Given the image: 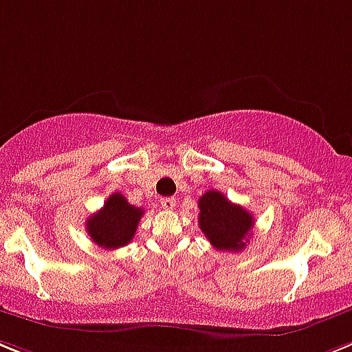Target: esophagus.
Instances as JSON below:
<instances>
[{"label": "esophagus", "mask_w": 352, "mask_h": 352, "mask_svg": "<svg viewBox=\"0 0 352 352\" xmlns=\"http://www.w3.org/2000/svg\"><path fill=\"white\" fill-rule=\"evenodd\" d=\"M161 208L164 209V211H171V209L175 208V199H171V197L161 199Z\"/></svg>", "instance_id": "1"}]
</instances>
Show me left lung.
Masks as SVG:
<instances>
[{"mask_svg": "<svg viewBox=\"0 0 352 352\" xmlns=\"http://www.w3.org/2000/svg\"><path fill=\"white\" fill-rule=\"evenodd\" d=\"M199 226L217 250H243L254 227L247 209L232 204L221 191L209 190L199 199Z\"/></svg>", "mask_w": 352, "mask_h": 352, "instance_id": "8db88e82", "label": "left lung"}]
</instances>
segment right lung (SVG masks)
Returning a JSON list of instances; mask_svg holds the SVG:
<instances>
[{"label":"right lung","mask_w":352,"mask_h":352,"mask_svg":"<svg viewBox=\"0 0 352 352\" xmlns=\"http://www.w3.org/2000/svg\"><path fill=\"white\" fill-rule=\"evenodd\" d=\"M144 211L134 208L121 193H112L103 208L87 218L85 229L102 249H120L131 243Z\"/></svg>","instance_id":"add662e5"}]
</instances>
